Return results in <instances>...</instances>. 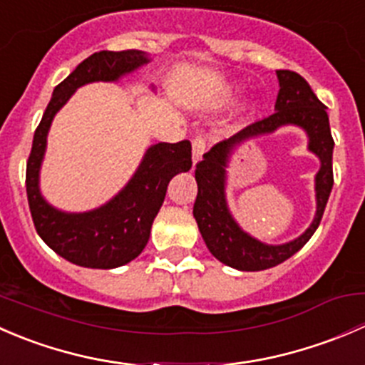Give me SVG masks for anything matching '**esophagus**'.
<instances>
[{
  "label": "esophagus",
  "instance_id": "obj_1",
  "mask_svg": "<svg viewBox=\"0 0 365 365\" xmlns=\"http://www.w3.org/2000/svg\"><path fill=\"white\" fill-rule=\"evenodd\" d=\"M205 138L203 135H197V138H194L192 141V162L194 164H197V162L201 160V157H203L205 153Z\"/></svg>",
  "mask_w": 365,
  "mask_h": 365
}]
</instances>
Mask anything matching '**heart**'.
<instances>
[{"mask_svg": "<svg viewBox=\"0 0 365 365\" xmlns=\"http://www.w3.org/2000/svg\"><path fill=\"white\" fill-rule=\"evenodd\" d=\"M235 97H237V88L226 86L222 88V90L217 91L215 97H213V106H217V108H224V106L231 104V102L235 101Z\"/></svg>", "mask_w": 365, "mask_h": 365, "instance_id": "1", "label": "heart"}]
</instances>
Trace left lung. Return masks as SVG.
<instances>
[{
    "instance_id": "8db88e82",
    "label": "left lung",
    "mask_w": 365,
    "mask_h": 365,
    "mask_svg": "<svg viewBox=\"0 0 365 365\" xmlns=\"http://www.w3.org/2000/svg\"><path fill=\"white\" fill-rule=\"evenodd\" d=\"M275 73L279 81L275 113L249 125L233 138L217 143L196 165L197 197L192 213L201 237L208 251L220 263L242 272L267 270L300 251L318 230L334 185V139L330 134L327 108L318 101L307 81L297 72L277 70ZM289 124L306 132L308 149L320 160V169L315 177L317 213L313 222L300 237L286 245H264L242 230L230 213L225 197L227 168L232 153L244 142L261 135H269Z\"/></svg>"
}]
</instances>
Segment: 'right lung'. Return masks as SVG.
Masks as SVG:
<instances>
[{"label":"right lung","instance_id":"obj_1","mask_svg":"<svg viewBox=\"0 0 365 365\" xmlns=\"http://www.w3.org/2000/svg\"><path fill=\"white\" fill-rule=\"evenodd\" d=\"M150 61L152 56L145 51H101L91 54L54 88L33 135L26 165V192L36 233L58 256L79 267L111 270L135 259L148 244L153 219L164 203L171 178L192 168V146L189 141L159 143L146 148L123 189L97 208L65 212L42 196L40 169L56 113L77 88L90 83H118ZM152 90L155 88L152 86Z\"/></svg>","mask_w":365,"mask_h":365}]
</instances>
